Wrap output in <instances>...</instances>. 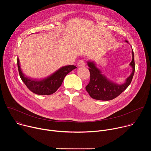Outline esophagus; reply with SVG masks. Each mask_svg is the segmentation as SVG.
<instances>
[{"label":"esophagus","instance_id":"esophagus-1","mask_svg":"<svg viewBox=\"0 0 151 151\" xmlns=\"http://www.w3.org/2000/svg\"><path fill=\"white\" fill-rule=\"evenodd\" d=\"M78 65L80 67H83L85 66V61L83 60H80L78 63Z\"/></svg>","mask_w":151,"mask_h":151}]
</instances>
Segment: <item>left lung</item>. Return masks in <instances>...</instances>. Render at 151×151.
<instances>
[{
    "mask_svg": "<svg viewBox=\"0 0 151 151\" xmlns=\"http://www.w3.org/2000/svg\"><path fill=\"white\" fill-rule=\"evenodd\" d=\"M128 42L127 41H126ZM132 61L130 65L133 68L132 74L127 78L126 82L121 85L115 83L107 79L101 73L100 70L97 69L95 64L92 61H88V66L90 68V81L86 86L85 88L90 97L99 100H111L120 95L128 87L133 79L135 71V63L134 52L132 49Z\"/></svg>",
    "mask_w": 151,
    "mask_h": 151,
    "instance_id": "obj_1",
    "label": "left lung"
}]
</instances>
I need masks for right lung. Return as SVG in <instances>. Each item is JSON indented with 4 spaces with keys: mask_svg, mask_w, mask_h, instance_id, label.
<instances>
[{
    "mask_svg": "<svg viewBox=\"0 0 151 151\" xmlns=\"http://www.w3.org/2000/svg\"><path fill=\"white\" fill-rule=\"evenodd\" d=\"M19 65V61L18 58L17 66L21 80L32 92L38 95H50L54 93L60 88L64 77L76 68L74 65L63 66L47 78L36 81L25 76L22 73Z\"/></svg>",
    "mask_w": 151,
    "mask_h": 151,
    "instance_id": "right-lung-1",
    "label": "right lung"
}]
</instances>
